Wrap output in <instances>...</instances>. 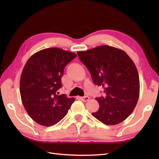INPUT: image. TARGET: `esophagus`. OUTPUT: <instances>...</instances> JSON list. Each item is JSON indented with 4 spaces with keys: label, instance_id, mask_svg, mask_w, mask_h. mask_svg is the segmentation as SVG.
<instances>
[{
    "label": "esophagus",
    "instance_id": "obj_1",
    "mask_svg": "<svg viewBox=\"0 0 159 159\" xmlns=\"http://www.w3.org/2000/svg\"><path fill=\"white\" fill-rule=\"evenodd\" d=\"M80 99L83 102H86L89 99V98L88 97V96H84V97H81Z\"/></svg>",
    "mask_w": 159,
    "mask_h": 159
}]
</instances>
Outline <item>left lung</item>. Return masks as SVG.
Instances as JSON below:
<instances>
[{
	"label": "left lung",
	"instance_id": "obj_1",
	"mask_svg": "<svg viewBox=\"0 0 159 159\" xmlns=\"http://www.w3.org/2000/svg\"><path fill=\"white\" fill-rule=\"evenodd\" d=\"M77 54L93 83L102 86L106 94L96 98L99 109L93 116L107 125L123 121L133 111L139 97V77L133 60L123 50L107 45Z\"/></svg>",
	"mask_w": 159,
	"mask_h": 159
}]
</instances>
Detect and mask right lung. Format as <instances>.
I'll use <instances>...</instances> for the list:
<instances>
[{"label": "right lung", "mask_w": 159, "mask_h": 159, "mask_svg": "<svg viewBox=\"0 0 159 159\" xmlns=\"http://www.w3.org/2000/svg\"><path fill=\"white\" fill-rule=\"evenodd\" d=\"M77 55L57 48L42 50L33 54L20 76L21 99L29 116L37 123L49 127L68 113L74 98L58 95L61 77L67 64Z\"/></svg>", "instance_id": "right-lung-1"}]
</instances>
